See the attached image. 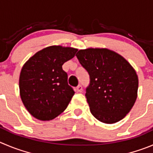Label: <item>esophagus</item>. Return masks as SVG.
I'll return each instance as SVG.
<instances>
[{"label":"esophagus","instance_id":"obj_1","mask_svg":"<svg viewBox=\"0 0 153 153\" xmlns=\"http://www.w3.org/2000/svg\"><path fill=\"white\" fill-rule=\"evenodd\" d=\"M76 90H77V91H79V92H82V85H78V86L76 87Z\"/></svg>","mask_w":153,"mask_h":153}]
</instances>
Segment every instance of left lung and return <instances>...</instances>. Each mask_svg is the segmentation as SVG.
<instances>
[{
	"label": "left lung",
	"mask_w": 153,
	"mask_h": 153,
	"mask_svg": "<svg viewBox=\"0 0 153 153\" xmlns=\"http://www.w3.org/2000/svg\"><path fill=\"white\" fill-rule=\"evenodd\" d=\"M76 56L89 74L85 97L91 114L107 124L120 121L137 96L138 77L134 68L123 56L107 49H81Z\"/></svg>",
	"instance_id": "obj_1"
}]
</instances>
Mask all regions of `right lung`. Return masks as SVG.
I'll use <instances>...</instances> for the list:
<instances>
[{
  "mask_svg": "<svg viewBox=\"0 0 153 153\" xmlns=\"http://www.w3.org/2000/svg\"><path fill=\"white\" fill-rule=\"evenodd\" d=\"M77 49L52 46L39 51L22 68L19 76L21 99L36 119L47 121L67 108L74 91L68 83L64 63L73 59Z\"/></svg>",
  "mask_w": 153,
  "mask_h": 153,
  "instance_id": "right-lung-1",
  "label": "right lung"
}]
</instances>
